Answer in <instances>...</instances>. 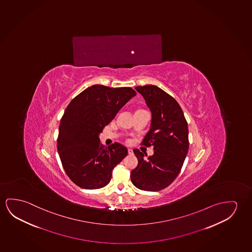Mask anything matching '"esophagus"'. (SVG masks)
Masks as SVG:
<instances>
[{"mask_svg":"<svg viewBox=\"0 0 252 252\" xmlns=\"http://www.w3.org/2000/svg\"><path fill=\"white\" fill-rule=\"evenodd\" d=\"M128 155H132V149L131 148H128Z\"/></svg>","mask_w":252,"mask_h":252,"instance_id":"34e87169","label":"esophagus"}]
</instances>
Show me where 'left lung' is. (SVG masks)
I'll use <instances>...</instances> for the list:
<instances>
[{"label":"left lung","instance_id":"1","mask_svg":"<svg viewBox=\"0 0 252 252\" xmlns=\"http://www.w3.org/2000/svg\"><path fill=\"white\" fill-rule=\"evenodd\" d=\"M152 113L151 126L142 144L154 147L148 156L133 153L138 166L131 172L132 184L145 191H159L177 177L189 151V127L181 106L174 97L155 85L137 86Z\"/></svg>","mask_w":252,"mask_h":252}]
</instances>
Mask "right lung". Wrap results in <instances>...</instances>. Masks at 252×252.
I'll return each mask as SVG.
<instances>
[{
  "label": "right lung",
  "mask_w": 252,
  "mask_h": 252,
  "mask_svg": "<svg viewBox=\"0 0 252 252\" xmlns=\"http://www.w3.org/2000/svg\"><path fill=\"white\" fill-rule=\"evenodd\" d=\"M135 95L130 87L95 85L66 107L59 125L58 152L63 169L76 185L96 189L111 181L113 168L127 155V148L117 142L105 147L99 134Z\"/></svg>",
  "instance_id": "add662e5"
}]
</instances>
